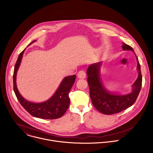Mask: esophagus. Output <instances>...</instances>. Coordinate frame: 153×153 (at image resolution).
Here are the masks:
<instances>
[{
	"instance_id": "34e87169",
	"label": "esophagus",
	"mask_w": 153,
	"mask_h": 153,
	"mask_svg": "<svg viewBox=\"0 0 153 153\" xmlns=\"http://www.w3.org/2000/svg\"><path fill=\"white\" fill-rule=\"evenodd\" d=\"M77 77L79 79H85L86 77V73L84 71L82 70L80 71L78 73H77Z\"/></svg>"
}]
</instances>
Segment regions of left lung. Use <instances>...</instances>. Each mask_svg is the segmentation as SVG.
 <instances>
[{"label":"left lung","instance_id":"1","mask_svg":"<svg viewBox=\"0 0 153 153\" xmlns=\"http://www.w3.org/2000/svg\"><path fill=\"white\" fill-rule=\"evenodd\" d=\"M122 49L123 50H131L134 52L131 47L123 42ZM136 58L139 76L132 85V92L127 94H113L105 88L100 77L101 62L90 65L87 69V81L90 88V96L93 106L99 112L106 115L118 113L133 105L136 102L141 90L142 82L140 65L137 56Z\"/></svg>","mask_w":153,"mask_h":153}]
</instances>
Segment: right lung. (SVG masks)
<instances>
[{"instance_id":"right-lung-1","label":"right lung","mask_w":153,"mask_h":153,"mask_svg":"<svg viewBox=\"0 0 153 153\" xmlns=\"http://www.w3.org/2000/svg\"><path fill=\"white\" fill-rule=\"evenodd\" d=\"M35 41H33L29 45ZM25 49L19 55L13 74V88L19 102L27 112L35 117L43 119H55L61 117L69 107L70 103L69 93L75 82L76 75L65 77L56 93L48 100L41 103H33L28 101L20 95L16 85L17 71Z\"/></svg>"}]
</instances>
